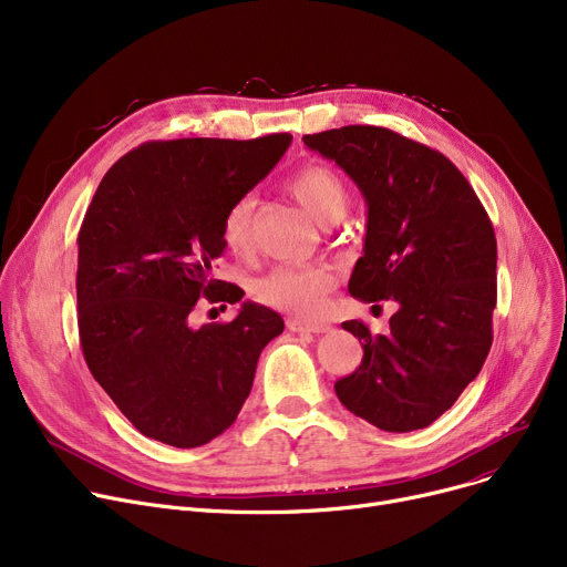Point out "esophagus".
<instances>
[{
	"label": "esophagus",
	"instance_id": "34e87169",
	"mask_svg": "<svg viewBox=\"0 0 567 567\" xmlns=\"http://www.w3.org/2000/svg\"><path fill=\"white\" fill-rule=\"evenodd\" d=\"M287 329L291 333H326L331 331V323H323V321H301V319H287Z\"/></svg>",
	"mask_w": 567,
	"mask_h": 567
}]
</instances>
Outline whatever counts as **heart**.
Listing matches in <instances>:
<instances>
[{
	"mask_svg": "<svg viewBox=\"0 0 567 567\" xmlns=\"http://www.w3.org/2000/svg\"><path fill=\"white\" fill-rule=\"evenodd\" d=\"M287 190L303 212L319 225H333L347 212V186L342 176L326 163H303L287 178ZM255 199L238 197L223 218V244L234 255H246L252 246L250 216ZM338 287V274L329 264H285L259 276L252 282V296L276 310L299 319L317 317L329 293Z\"/></svg>",
	"mask_w": 567,
	"mask_h": 567,
	"instance_id": "b5f03b06",
	"label": "heart"
}]
</instances>
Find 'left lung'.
I'll return each mask as SVG.
<instances>
[{
    "mask_svg": "<svg viewBox=\"0 0 567 567\" xmlns=\"http://www.w3.org/2000/svg\"><path fill=\"white\" fill-rule=\"evenodd\" d=\"M303 142L336 161L368 204L349 293L398 306L385 336H372L359 319L342 323L361 340L363 361L336 381V393L383 432L423 430L478 377L492 347V220L449 158L400 133L342 126Z\"/></svg>",
    "mask_w": 567,
    "mask_h": 567,
    "instance_id": "1",
    "label": "left lung"
}]
</instances>
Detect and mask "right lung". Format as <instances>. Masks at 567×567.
Instances as JSON below:
<instances>
[{
  "mask_svg": "<svg viewBox=\"0 0 567 567\" xmlns=\"http://www.w3.org/2000/svg\"><path fill=\"white\" fill-rule=\"evenodd\" d=\"M289 144V133L146 142L107 169L86 208L75 278L82 353L148 439L197 449L223 434L250 395L261 349L285 329L250 301L234 321L199 329L190 312L199 299H244L214 278L223 218Z\"/></svg>",
  "mask_w": 567,
  "mask_h": 567,
  "instance_id": "obj_1",
  "label": "right lung"
}]
</instances>
